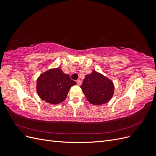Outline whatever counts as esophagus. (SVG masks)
<instances>
[{
	"label": "esophagus",
	"mask_w": 156,
	"mask_h": 156,
	"mask_svg": "<svg viewBox=\"0 0 156 156\" xmlns=\"http://www.w3.org/2000/svg\"><path fill=\"white\" fill-rule=\"evenodd\" d=\"M76 82H77V85H79V86L81 85V81H79V80H77V81Z\"/></svg>",
	"instance_id": "obj_1"
}]
</instances>
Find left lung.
<instances>
[{
  "label": "left lung",
  "mask_w": 156,
  "mask_h": 156,
  "mask_svg": "<svg viewBox=\"0 0 156 156\" xmlns=\"http://www.w3.org/2000/svg\"><path fill=\"white\" fill-rule=\"evenodd\" d=\"M81 88L88 101L94 105L108 103L115 92V85L112 80L96 70L86 75Z\"/></svg>",
  "instance_id": "8db88e82"
}]
</instances>
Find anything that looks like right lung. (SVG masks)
<instances>
[{"mask_svg": "<svg viewBox=\"0 0 156 156\" xmlns=\"http://www.w3.org/2000/svg\"><path fill=\"white\" fill-rule=\"evenodd\" d=\"M76 84L61 68H51L37 77L36 92L41 100L57 105L66 100L71 87Z\"/></svg>", "mask_w": 156, "mask_h": 156, "instance_id": "add662e5", "label": "right lung"}]
</instances>
